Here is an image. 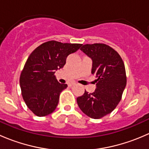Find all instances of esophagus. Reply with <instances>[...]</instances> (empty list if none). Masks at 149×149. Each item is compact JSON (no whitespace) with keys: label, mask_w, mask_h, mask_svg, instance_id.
Returning <instances> with one entry per match:
<instances>
[{"label":"esophagus","mask_w":149,"mask_h":149,"mask_svg":"<svg viewBox=\"0 0 149 149\" xmlns=\"http://www.w3.org/2000/svg\"><path fill=\"white\" fill-rule=\"evenodd\" d=\"M74 85H76V83H70L68 84L69 86H74Z\"/></svg>","instance_id":"34e87169"}]
</instances>
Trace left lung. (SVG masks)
<instances>
[{
  "mask_svg": "<svg viewBox=\"0 0 149 149\" xmlns=\"http://www.w3.org/2000/svg\"><path fill=\"white\" fill-rule=\"evenodd\" d=\"M92 61L91 73L97 78L94 92L85 91L77 103L85 115L100 119L111 113L121 100L126 86L124 63L119 54L104 44L84 45L81 48Z\"/></svg>",
  "mask_w": 149,
  "mask_h": 149,
  "instance_id": "8db88e82",
  "label": "left lung"
}]
</instances>
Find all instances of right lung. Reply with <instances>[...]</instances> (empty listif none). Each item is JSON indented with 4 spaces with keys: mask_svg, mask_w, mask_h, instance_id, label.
Wrapping results in <instances>:
<instances>
[{
    "mask_svg": "<svg viewBox=\"0 0 149 149\" xmlns=\"http://www.w3.org/2000/svg\"><path fill=\"white\" fill-rule=\"evenodd\" d=\"M81 45L52 40L37 47L29 55L21 73L20 86L26 106L34 115L46 116L56 109L60 94L68 85L59 83L54 74Z\"/></svg>",
    "mask_w": 149,
    "mask_h": 149,
    "instance_id": "obj_1",
    "label": "right lung"
}]
</instances>
